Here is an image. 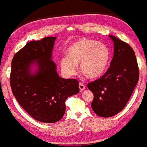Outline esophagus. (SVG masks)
I'll return each mask as SVG.
<instances>
[{"mask_svg": "<svg viewBox=\"0 0 147 147\" xmlns=\"http://www.w3.org/2000/svg\"><path fill=\"white\" fill-rule=\"evenodd\" d=\"M79 89H80V92L84 91V89H85V86L82 84V83H81V82L79 83Z\"/></svg>", "mask_w": 147, "mask_h": 147, "instance_id": "obj_1", "label": "esophagus"}]
</instances>
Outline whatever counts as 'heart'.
<instances>
[{
    "instance_id": "heart-1",
    "label": "heart",
    "mask_w": 147,
    "mask_h": 147,
    "mask_svg": "<svg viewBox=\"0 0 147 147\" xmlns=\"http://www.w3.org/2000/svg\"><path fill=\"white\" fill-rule=\"evenodd\" d=\"M110 51L106 45L92 39L83 38L74 43L68 50L67 56L61 59V68L67 76L76 73V65L88 78L99 77L108 67Z\"/></svg>"
}]
</instances>
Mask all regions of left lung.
<instances>
[{
  "label": "left lung",
  "mask_w": 147,
  "mask_h": 147,
  "mask_svg": "<svg viewBox=\"0 0 147 147\" xmlns=\"http://www.w3.org/2000/svg\"><path fill=\"white\" fill-rule=\"evenodd\" d=\"M114 52L110 67L99 79L88 84L94 94L93 111L100 117H109L119 113L129 100L139 81V71L132 47L109 35Z\"/></svg>",
  "instance_id": "1"
}]
</instances>
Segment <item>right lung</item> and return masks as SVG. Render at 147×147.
I'll list each match as a JSON object with an SVG mask.
<instances>
[{
	"mask_svg": "<svg viewBox=\"0 0 147 147\" xmlns=\"http://www.w3.org/2000/svg\"><path fill=\"white\" fill-rule=\"evenodd\" d=\"M56 37L32 41L17 52L11 63L10 83L18 102L37 121L55 123L63 117L65 101L79 92L76 79L59 76L52 52ZM36 67L32 72V67Z\"/></svg>",
	"mask_w": 147,
	"mask_h": 147,
	"instance_id": "right-lung-1",
	"label": "right lung"
}]
</instances>
